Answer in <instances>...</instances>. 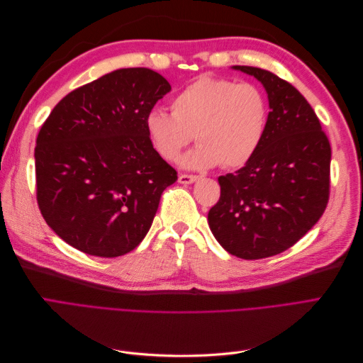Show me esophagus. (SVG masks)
<instances>
[{
    "label": "esophagus",
    "instance_id": "34e87169",
    "mask_svg": "<svg viewBox=\"0 0 363 363\" xmlns=\"http://www.w3.org/2000/svg\"><path fill=\"white\" fill-rule=\"evenodd\" d=\"M195 180H199V175H194V174H179V182L183 184H191Z\"/></svg>",
    "mask_w": 363,
    "mask_h": 363
}]
</instances>
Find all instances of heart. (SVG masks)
Wrapping results in <instances>:
<instances>
[{
    "label": "heart",
    "mask_w": 363,
    "mask_h": 363,
    "mask_svg": "<svg viewBox=\"0 0 363 363\" xmlns=\"http://www.w3.org/2000/svg\"><path fill=\"white\" fill-rule=\"evenodd\" d=\"M267 95L252 83L201 75L174 95L171 113L151 108L144 125L150 144L164 160H175L195 138L200 144L183 159L189 168L247 164L267 135Z\"/></svg>",
    "instance_id": "b5f03b06"
}]
</instances>
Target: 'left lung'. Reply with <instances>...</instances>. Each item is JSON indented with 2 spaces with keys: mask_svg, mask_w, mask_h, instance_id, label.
Returning a JSON list of instances; mask_svg holds the SVG:
<instances>
[{
  "mask_svg": "<svg viewBox=\"0 0 363 363\" xmlns=\"http://www.w3.org/2000/svg\"><path fill=\"white\" fill-rule=\"evenodd\" d=\"M235 69L265 86L268 128L255 157L218 179L221 195L207 219L230 255L257 260L291 248L323 216L332 148L313 108L291 83L267 69Z\"/></svg>",
  "mask_w": 363,
  "mask_h": 363,
  "instance_id": "1",
  "label": "left lung"
}]
</instances>
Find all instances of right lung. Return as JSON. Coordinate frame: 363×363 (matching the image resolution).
Segmentation results:
<instances>
[{
  "mask_svg": "<svg viewBox=\"0 0 363 363\" xmlns=\"http://www.w3.org/2000/svg\"><path fill=\"white\" fill-rule=\"evenodd\" d=\"M171 91L160 74L124 68L62 98L36 139V200L59 238L118 257L145 238L177 171L150 144L144 119Z\"/></svg>",
  "mask_w": 363,
  "mask_h": 363,
  "instance_id": "obj_1",
  "label": "right lung"
}]
</instances>
